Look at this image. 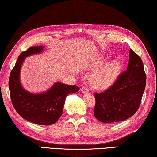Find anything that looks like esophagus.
Returning <instances> with one entry per match:
<instances>
[{
	"mask_svg": "<svg viewBox=\"0 0 157 157\" xmlns=\"http://www.w3.org/2000/svg\"><path fill=\"white\" fill-rule=\"evenodd\" d=\"M81 91L82 92H83V93H87V92H89V90H88V88L86 87V86H83V87L81 88Z\"/></svg>",
	"mask_w": 157,
	"mask_h": 157,
	"instance_id": "obj_1",
	"label": "esophagus"
}]
</instances>
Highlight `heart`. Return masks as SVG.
<instances>
[{
  "instance_id": "obj_1",
  "label": "heart",
  "mask_w": 157,
  "mask_h": 157,
  "mask_svg": "<svg viewBox=\"0 0 157 157\" xmlns=\"http://www.w3.org/2000/svg\"><path fill=\"white\" fill-rule=\"evenodd\" d=\"M104 58L100 57L96 64L100 65L103 63ZM120 71V64L118 61L113 60L97 70L90 78V83L92 87L98 90H105L113 85L119 76Z\"/></svg>"
}]
</instances>
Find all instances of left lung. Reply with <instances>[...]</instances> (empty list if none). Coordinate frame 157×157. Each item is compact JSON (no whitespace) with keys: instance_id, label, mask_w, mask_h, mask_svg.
<instances>
[{"instance_id":"1","label":"left lung","mask_w":157,"mask_h":157,"mask_svg":"<svg viewBox=\"0 0 157 157\" xmlns=\"http://www.w3.org/2000/svg\"><path fill=\"white\" fill-rule=\"evenodd\" d=\"M142 59L132 49L127 70L104 92L94 94V115L104 123L122 122L134 115L140 107L146 87Z\"/></svg>"}]
</instances>
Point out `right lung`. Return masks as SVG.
Here are the masks:
<instances>
[{"label": "right lung", "mask_w": 157, "mask_h": 157, "mask_svg": "<svg viewBox=\"0 0 157 157\" xmlns=\"http://www.w3.org/2000/svg\"><path fill=\"white\" fill-rule=\"evenodd\" d=\"M43 47H30L20 55L10 72L8 81L12 104L16 112L25 120L39 125H51L60 117L68 94L77 92L79 88L57 82L46 92L31 94L22 87L20 70L25 57L41 52Z\"/></svg>", "instance_id": "right-lung-1"}]
</instances>
